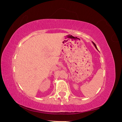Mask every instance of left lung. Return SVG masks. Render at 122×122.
Returning <instances> with one entry per match:
<instances>
[{
    "mask_svg": "<svg viewBox=\"0 0 122 122\" xmlns=\"http://www.w3.org/2000/svg\"><path fill=\"white\" fill-rule=\"evenodd\" d=\"M92 43H93V45H94V46H95V48L96 49H97V46H96V45H95V44L94 43V42H92Z\"/></svg>",
    "mask_w": 122,
    "mask_h": 122,
    "instance_id": "8db88e82",
    "label": "left lung"
}]
</instances>
